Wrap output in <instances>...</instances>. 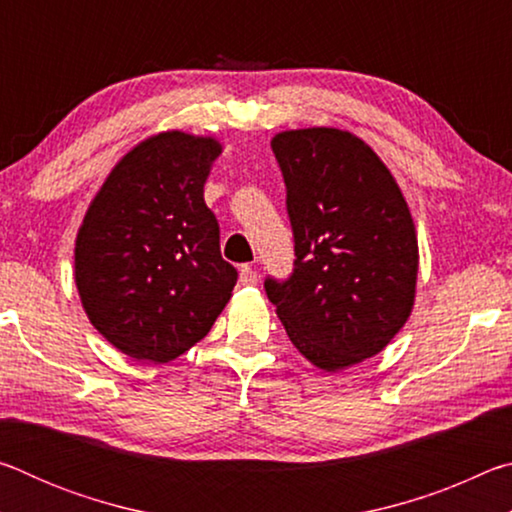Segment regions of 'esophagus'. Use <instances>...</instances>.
I'll return each mask as SVG.
<instances>
[{
  "instance_id": "1",
  "label": "esophagus",
  "mask_w": 512,
  "mask_h": 512,
  "mask_svg": "<svg viewBox=\"0 0 512 512\" xmlns=\"http://www.w3.org/2000/svg\"><path fill=\"white\" fill-rule=\"evenodd\" d=\"M239 282L244 284V287H255L257 284V271L253 266H248V264H244L239 268Z\"/></svg>"
}]
</instances>
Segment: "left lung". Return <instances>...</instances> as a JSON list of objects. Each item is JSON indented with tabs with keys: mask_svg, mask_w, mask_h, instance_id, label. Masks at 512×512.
I'll use <instances>...</instances> for the list:
<instances>
[{
	"mask_svg": "<svg viewBox=\"0 0 512 512\" xmlns=\"http://www.w3.org/2000/svg\"><path fill=\"white\" fill-rule=\"evenodd\" d=\"M271 149L298 259L287 282L266 280L268 300L302 357L341 372L379 354L411 316L420 250L409 203L350 131H282Z\"/></svg>",
	"mask_w": 512,
	"mask_h": 512,
	"instance_id": "8db88e82",
	"label": "left lung"
}]
</instances>
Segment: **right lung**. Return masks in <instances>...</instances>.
<instances>
[{
	"label": "right lung",
	"mask_w": 512,
	"mask_h": 512,
	"mask_svg": "<svg viewBox=\"0 0 512 512\" xmlns=\"http://www.w3.org/2000/svg\"><path fill=\"white\" fill-rule=\"evenodd\" d=\"M223 144L173 128L135 144L103 180L74 244L94 329L137 361L169 363L210 332L237 271L203 187Z\"/></svg>",
	"instance_id": "right-lung-1"
}]
</instances>
